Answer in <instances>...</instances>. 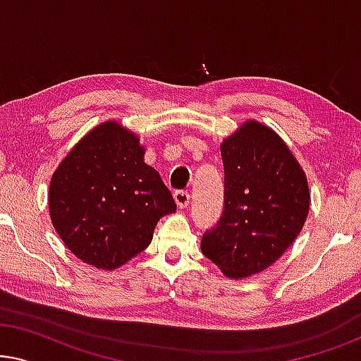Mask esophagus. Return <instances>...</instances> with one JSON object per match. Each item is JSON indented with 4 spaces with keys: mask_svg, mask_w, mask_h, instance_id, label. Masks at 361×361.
<instances>
[{
    "mask_svg": "<svg viewBox=\"0 0 361 361\" xmlns=\"http://www.w3.org/2000/svg\"><path fill=\"white\" fill-rule=\"evenodd\" d=\"M174 200H176V204H177V207H179V209H185V207L190 204L189 192H184V190L174 192Z\"/></svg>",
    "mask_w": 361,
    "mask_h": 361,
    "instance_id": "34e87169",
    "label": "esophagus"
}]
</instances>
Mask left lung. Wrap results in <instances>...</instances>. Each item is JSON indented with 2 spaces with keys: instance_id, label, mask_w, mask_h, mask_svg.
<instances>
[{
  "instance_id": "1",
  "label": "left lung",
  "mask_w": 361,
  "mask_h": 361,
  "mask_svg": "<svg viewBox=\"0 0 361 361\" xmlns=\"http://www.w3.org/2000/svg\"><path fill=\"white\" fill-rule=\"evenodd\" d=\"M225 210L202 236V253L226 278L241 279L276 263L307 219L302 167L271 128L248 120L220 146Z\"/></svg>"
}]
</instances>
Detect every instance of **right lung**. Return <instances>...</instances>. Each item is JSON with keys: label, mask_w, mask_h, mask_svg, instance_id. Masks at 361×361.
Masks as SVG:
<instances>
[{"label": "right lung", "mask_w": 361, "mask_h": 361, "mask_svg": "<svg viewBox=\"0 0 361 361\" xmlns=\"http://www.w3.org/2000/svg\"><path fill=\"white\" fill-rule=\"evenodd\" d=\"M176 202L145 162L140 137L116 121L87 133L49 187V214L63 245L98 269L120 268L147 248Z\"/></svg>", "instance_id": "1"}]
</instances>
